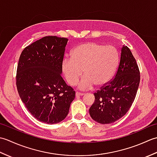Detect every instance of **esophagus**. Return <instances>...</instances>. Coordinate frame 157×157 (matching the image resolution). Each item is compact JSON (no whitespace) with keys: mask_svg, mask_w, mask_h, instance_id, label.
Wrapping results in <instances>:
<instances>
[{"mask_svg":"<svg viewBox=\"0 0 157 157\" xmlns=\"http://www.w3.org/2000/svg\"><path fill=\"white\" fill-rule=\"evenodd\" d=\"M85 94L84 93H82V92H77L75 93V95L76 96H84Z\"/></svg>","mask_w":157,"mask_h":157,"instance_id":"esophagus-1","label":"esophagus"}]
</instances>
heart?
Instances as JSON below:
<instances>
[{
	"label": "heart",
	"instance_id": "obj_1",
	"mask_svg": "<svg viewBox=\"0 0 157 157\" xmlns=\"http://www.w3.org/2000/svg\"><path fill=\"white\" fill-rule=\"evenodd\" d=\"M119 63L117 51L113 46H104L96 42L79 44L71 52V57L63 59L61 70L70 85L78 82L81 90H88L94 85L102 87L111 80Z\"/></svg>",
	"mask_w": 157,
	"mask_h": 157
}]
</instances>
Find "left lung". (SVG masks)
<instances>
[{"label": "left lung", "mask_w": 157, "mask_h": 157, "mask_svg": "<svg viewBox=\"0 0 157 157\" xmlns=\"http://www.w3.org/2000/svg\"><path fill=\"white\" fill-rule=\"evenodd\" d=\"M140 79L136 59L128 46L123 45L115 78L94 94V102L89 109L92 119L109 124L124 116L134 101Z\"/></svg>", "instance_id": "8db88e82"}]
</instances>
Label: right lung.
Instances as JSON below:
<instances>
[{"mask_svg":"<svg viewBox=\"0 0 157 157\" xmlns=\"http://www.w3.org/2000/svg\"><path fill=\"white\" fill-rule=\"evenodd\" d=\"M68 39L45 36L20 55L16 75L22 102L38 121L55 124L69 113L75 92L62 78L61 63Z\"/></svg>","mask_w":157,"mask_h":157,"instance_id":"add662e5","label":"right lung"}]
</instances>
